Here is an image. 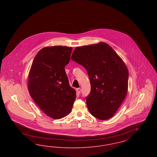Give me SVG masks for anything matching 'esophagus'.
I'll return each instance as SVG.
<instances>
[{
    "label": "esophagus",
    "mask_w": 157,
    "mask_h": 157,
    "mask_svg": "<svg viewBox=\"0 0 157 157\" xmlns=\"http://www.w3.org/2000/svg\"><path fill=\"white\" fill-rule=\"evenodd\" d=\"M76 92H77V93L78 94H79L81 93V88H77L76 89Z\"/></svg>",
    "instance_id": "esophagus-1"
}]
</instances>
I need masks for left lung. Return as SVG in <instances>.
<instances>
[{"instance_id": "1", "label": "left lung", "mask_w": 157, "mask_h": 157, "mask_svg": "<svg viewBox=\"0 0 157 157\" xmlns=\"http://www.w3.org/2000/svg\"><path fill=\"white\" fill-rule=\"evenodd\" d=\"M71 59L89 76L91 89L86 100L90 113L99 120L111 118L128 91L129 74L123 60L104 42L76 48Z\"/></svg>"}]
</instances>
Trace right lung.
<instances>
[{
	"label": "right lung",
	"instance_id": "right-lung-1",
	"mask_svg": "<svg viewBox=\"0 0 157 157\" xmlns=\"http://www.w3.org/2000/svg\"><path fill=\"white\" fill-rule=\"evenodd\" d=\"M72 48L55 46L40 50L30 67L28 88L30 96L48 117L60 119L72 110L76 91L71 88L65 67Z\"/></svg>",
	"mask_w": 157,
	"mask_h": 157
}]
</instances>
